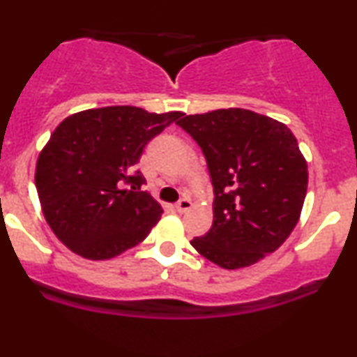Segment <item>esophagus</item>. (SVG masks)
Listing matches in <instances>:
<instances>
[{"mask_svg":"<svg viewBox=\"0 0 357 357\" xmlns=\"http://www.w3.org/2000/svg\"><path fill=\"white\" fill-rule=\"evenodd\" d=\"M191 201L188 199V197H183L181 201H179L178 204H176V211H178L179 214H184V213H188L191 209Z\"/></svg>","mask_w":357,"mask_h":357,"instance_id":"esophagus-1","label":"esophagus"}]
</instances>
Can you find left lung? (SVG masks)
Instances as JSON below:
<instances>
[{"instance_id": "8db88e82", "label": "left lung", "mask_w": 357, "mask_h": 357, "mask_svg": "<svg viewBox=\"0 0 357 357\" xmlns=\"http://www.w3.org/2000/svg\"><path fill=\"white\" fill-rule=\"evenodd\" d=\"M203 149L214 188L213 226L191 246L222 269L274 252L301 216L307 162L284 123L241 108L178 121Z\"/></svg>"}]
</instances>
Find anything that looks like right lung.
<instances>
[{
    "mask_svg": "<svg viewBox=\"0 0 357 357\" xmlns=\"http://www.w3.org/2000/svg\"><path fill=\"white\" fill-rule=\"evenodd\" d=\"M181 116L106 106L79 111L56 126L38 156L34 183L45 220L64 246L105 261L149 234L162 208L136 191L144 178L132 169L148 141Z\"/></svg>",
    "mask_w": 357,
    "mask_h": 357,
    "instance_id": "obj_1",
    "label": "right lung"
}]
</instances>
